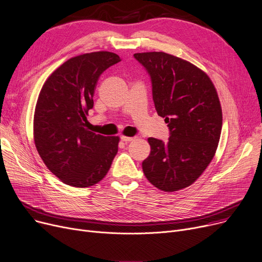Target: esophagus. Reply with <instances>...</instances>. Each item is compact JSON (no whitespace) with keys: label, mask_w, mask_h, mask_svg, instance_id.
<instances>
[{"label":"esophagus","mask_w":262,"mask_h":262,"mask_svg":"<svg viewBox=\"0 0 262 262\" xmlns=\"http://www.w3.org/2000/svg\"><path fill=\"white\" fill-rule=\"evenodd\" d=\"M133 140H134V137H131V136H125V135L121 136V141L124 143H130Z\"/></svg>","instance_id":"34e87169"}]
</instances>
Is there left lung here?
<instances>
[{"label": "left lung", "instance_id": "obj_1", "mask_svg": "<svg viewBox=\"0 0 262 262\" xmlns=\"http://www.w3.org/2000/svg\"><path fill=\"white\" fill-rule=\"evenodd\" d=\"M134 57L150 74L156 110L170 130L167 143L148 138L151 150L142 164L144 174L166 192L186 188L216 155L222 129L217 90L209 76L187 60L164 52Z\"/></svg>", "mask_w": 262, "mask_h": 262}]
</instances>
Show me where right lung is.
Here are the masks:
<instances>
[{"instance_id":"add662e5","label":"right lung","mask_w":262,"mask_h":262,"mask_svg":"<svg viewBox=\"0 0 262 262\" xmlns=\"http://www.w3.org/2000/svg\"><path fill=\"white\" fill-rule=\"evenodd\" d=\"M111 52L73 57L44 82L35 107L34 141L45 166L67 185L85 188L100 182L118 151V136L90 131L99 76L119 62Z\"/></svg>"}]
</instances>
